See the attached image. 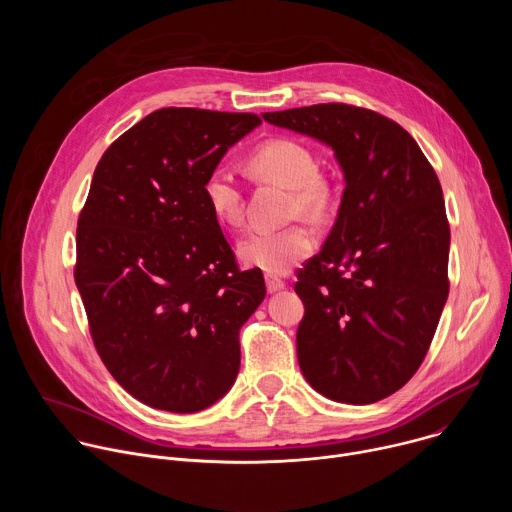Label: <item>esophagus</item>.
Here are the masks:
<instances>
[{
    "label": "esophagus",
    "instance_id": "obj_1",
    "mask_svg": "<svg viewBox=\"0 0 512 512\" xmlns=\"http://www.w3.org/2000/svg\"><path fill=\"white\" fill-rule=\"evenodd\" d=\"M265 283H267V291L269 294H275V291H279V289H283V281L279 279V277H275V275H265Z\"/></svg>",
    "mask_w": 512,
    "mask_h": 512
}]
</instances>
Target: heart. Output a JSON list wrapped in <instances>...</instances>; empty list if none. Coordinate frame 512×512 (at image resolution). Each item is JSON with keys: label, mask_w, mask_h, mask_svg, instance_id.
Returning <instances> with one entry per match:
<instances>
[{"label": "heart", "mask_w": 512, "mask_h": 512, "mask_svg": "<svg viewBox=\"0 0 512 512\" xmlns=\"http://www.w3.org/2000/svg\"><path fill=\"white\" fill-rule=\"evenodd\" d=\"M249 168L291 190V216H320L332 198L328 178L318 170L316 156L308 145L294 137H273L249 156ZM206 204L218 223L239 229L243 225V198L235 178L227 170H214L204 182ZM316 249L314 233L304 225H289L279 231H263L239 243L241 259L273 275L287 273Z\"/></svg>", "instance_id": "obj_1"}]
</instances>
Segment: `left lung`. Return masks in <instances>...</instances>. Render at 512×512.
Listing matches in <instances>:
<instances>
[{
  "instance_id": "obj_1",
  "label": "left lung",
  "mask_w": 512,
  "mask_h": 512,
  "mask_svg": "<svg viewBox=\"0 0 512 512\" xmlns=\"http://www.w3.org/2000/svg\"><path fill=\"white\" fill-rule=\"evenodd\" d=\"M263 119L330 145L346 182L322 251L298 273L300 369L332 401H381L417 373L448 300L440 180L417 141L377 111L320 103Z\"/></svg>"
}]
</instances>
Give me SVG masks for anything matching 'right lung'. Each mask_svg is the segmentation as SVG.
<instances>
[{
  "label": "right lung",
  "mask_w": 512,
  "mask_h": 512,
  "mask_svg": "<svg viewBox=\"0 0 512 512\" xmlns=\"http://www.w3.org/2000/svg\"><path fill=\"white\" fill-rule=\"evenodd\" d=\"M259 123L253 113L158 109L115 139L93 174L75 281L107 371L154 409L202 411L237 379L239 330L265 281L237 267L204 182Z\"/></svg>",
  "instance_id": "add662e5"
}]
</instances>
